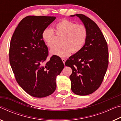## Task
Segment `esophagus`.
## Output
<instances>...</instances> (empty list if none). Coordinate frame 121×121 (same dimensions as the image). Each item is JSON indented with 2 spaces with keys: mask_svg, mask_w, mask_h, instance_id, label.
<instances>
[{
  "mask_svg": "<svg viewBox=\"0 0 121 121\" xmlns=\"http://www.w3.org/2000/svg\"><path fill=\"white\" fill-rule=\"evenodd\" d=\"M62 61L63 63H64V64H65V59H63V58H62Z\"/></svg>",
  "mask_w": 121,
  "mask_h": 121,
  "instance_id": "34e87169",
  "label": "esophagus"
}]
</instances>
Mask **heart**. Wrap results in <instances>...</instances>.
Listing matches in <instances>:
<instances>
[{
    "mask_svg": "<svg viewBox=\"0 0 121 121\" xmlns=\"http://www.w3.org/2000/svg\"><path fill=\"white\" fill-rule=\"evenodd\" d=\"M57 36L61 37L60 46L50 51L51 54L60 57L68 56L71 52L75 53L80 51L84 45L87 36L86 26L83 24H77L67 20H63L56 26ZM43 39L48 48L55 45V34L52 28H46L42 33Z\"/></svg>",
    "mask_w": 121,
    "mask_h": 121,
    "instance_id": "heart-1",
    "label": "heart"
}]
</instances>
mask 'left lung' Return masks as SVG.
<instances>
[{
	"label": "left lung",
	"mask_w": 121,
	"mask_h": 121,
	"mask_svg": "<svg viewBox=\"0 0 121 121\" xmlns=\"http://www.w3.org/2000/svg\"><path fill=\"white\" fill-rule=\"evenodd\" d=\"M78 17L87 29V36L80 51L65 62L71 67V89L79 95L92 93L101 85L108 65V49L105 38L95 22L83 14Z\"/></svg>",
	"instance_id": "left-lung-1"
}]
</instances>
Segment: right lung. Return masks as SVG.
Returning <instances> with one entry per match:
<instances>
[{
  "label": "right lung",
  "instance_id": "1",
  "mask_svg": "<svg viewBox=\"0 0 121 121\" xmlns=\"http://www.w3.org/2000/svg\"><path fill=\"white\" fill-rule=\"evenodd\" d=\"M56 19L54 16H26L18 24L11 40L9 62L16 80L34 97H45L54 92L56 77L64 68L58 56H53L45 62L48 48L42 33Z\"/></svg>",
  "mask_w": 121,
  "mask_h": 121
}]
</instances>
